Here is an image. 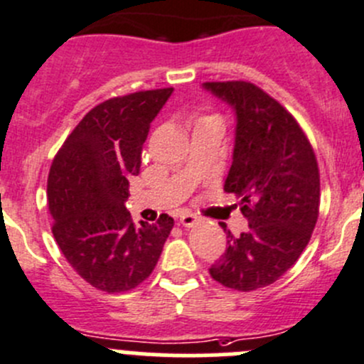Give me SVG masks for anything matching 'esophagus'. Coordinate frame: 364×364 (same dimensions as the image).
<instances>
[{
	"label": "esophagus",
	"instance_id": "obj_1",
	"mask_svg": "<svg viewBox=\"0 0 364 364\" xmlns=\"http://www.w3.org/2000/svg\"><path fill=\"white\" fill-rule=\"evenodd\" d=\"M199 222H200L199 216L192 215V213H186V215H183L181 218H179V223H181L183 227H193V225H197Z\"/></svg>",
	"mask_w": 364,
	"mask_h": 364
}]
</instances>
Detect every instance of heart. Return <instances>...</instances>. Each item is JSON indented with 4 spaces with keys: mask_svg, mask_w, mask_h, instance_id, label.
Listing matches in <instances>:
<instances>
[{
    "mask_svg": "<svg viewBox=\"0 0 364 364\" xmlns=\"http://www.w3.org/2000/svg\"><path fill=\"white\" fill-rule=\"evenodd\" d=\"M205 117H211V116H204V117H200V119H199V121H203V119H205Z\"/></svg>",
    "mask_w": 364,
    "mask_h": 364,
    "instance_id": "1",
    "label": "heart"
}]
</instances>
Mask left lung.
Segmentation results:
<instances>
[{"instance_id":"8db88e82","label":"left lung","mask_w":364,"mask_h":364,"mask_svg":"<svg viewBox=\"0 0 364 364\" xmlns=\"http://www.w3.org/2000/svg\"><path fill=\"white\" fill-rule=\"evenodd\" d=\"M204 87L236 109V146L223 188L240 197L248 220L241 236L227 232V250L209 274L223 287L252 292L291 269L310 241L321 204L317 156L296 117L253 82Z\"/></svg>"}]
</instances>
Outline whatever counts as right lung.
Here are the masks:
<instances>
[{
	"instance_id": "add662e5",
	"label": "right lung",
	"mask_w": 364,
	"mask_h": 364,
	"mask_svg": "<svg viewBox=\"0 0 364 364\" xmlns=\"http://www.w3.org/2000/svg\"><path fill=\"white\" fill-rule=\"evenodd\" d=\"M172 87L114 97L91 109L60 148L47 178L58 247L98 291L127 292L155 269L174 220L135 225L124 208L128 179L141 171L142 146Z\"/></svg>"
}]
</instances>
